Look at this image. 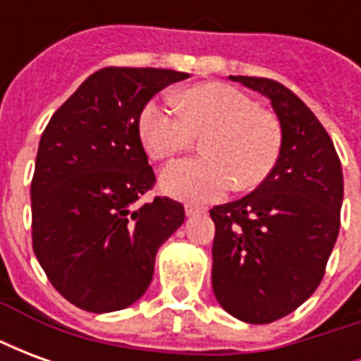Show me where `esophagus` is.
Listing matches in <instances>:
<instances>
[{
  "mask_svg": "<svg viewBox=\"0 0 361 361\" xmlns=\"http://www.w3.org/2000/svg\"><path fill=\"white\" fill-rule=\"evenodd\" d=\"M204 211H207V209H204V207H199V204H193V203L185 204V214H188V216H195V214H201V212Z\"/></svg>",
  "mask_w": 361,
  "mask_h": 361,
  "instance_id": "1",
  "label": "esophagus"
}]
</instances>
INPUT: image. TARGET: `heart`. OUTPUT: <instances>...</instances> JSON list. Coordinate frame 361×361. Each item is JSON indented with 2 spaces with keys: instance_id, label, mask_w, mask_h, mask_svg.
Instances as JSON below:
<instances>
[{
  "instance_id": "obj_1",
  "label": "heart",
  "mask_w": 361,
  "mask_h": 361,
  "mask_svg": "<svg viewBox=\"0 0 361 361\" xmlns=\"http://www.w3.org/2000/svg\"><path fill=\"white\" fill-rule=\"evenodd\" d=\"M170 102L150 100L139 116V133L154 160H170L203 137L207 157L188 158L166 168L160 183L166 193L185 201H212L234 188L255 189L279 164L282 126L269 110L235 87L207 82Z\"/></svg>"
}]
</instances>
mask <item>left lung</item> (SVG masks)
Instances as JSON below:
<instances>
[{
  "mask_svg": "<svg viewBox=\"0 0 361 361\" xmlns=\"http://www.w3.org/2000/svg\"><path fill=\"white\" fill-rule=\"evenodd\" d=\"M232 79L271 100L284 139L279 164L253 193L211 209L212 290L230 315L265 325L321 284L341 230L344 181L326 129L292 90L263 77Z\"/></svg>",
  "mask_w": 361,
  "mask_h": 361,
  "instance_id": "left-lung-1",
  "label": "left lung"
}]
</instances>
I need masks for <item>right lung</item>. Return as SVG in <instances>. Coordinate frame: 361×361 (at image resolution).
I'll return each mask as SVG.
<instances>
[{
    "instance_id": "right-lung-1",
    "label": "right lung",
    "mask_w": 361,
    "mask_h": 361,
    "mask_svg": "<svg viewBox=\"0 0 361 361\" xmlns=\"http://www.w3.org/2000/svg\"><path fill=\"white\" fill-rule=\"evenodd\" d=\"M188 73L104 67L59 106L44 129L30 181L32 250L51 286L77 307L108 313L141 298L158 247L183 224V204L154 197L139 135L152 96Z\"/></svg>"
}]
</instances>
